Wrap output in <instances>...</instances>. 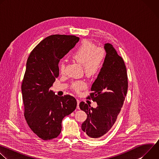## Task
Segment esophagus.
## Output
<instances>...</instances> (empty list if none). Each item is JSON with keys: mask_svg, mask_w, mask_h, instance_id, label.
I'll list each match as a JSON object with an SVG mask.
<instances>
[{"mask_svg": "<svg viewBox=\"0 0 159 159\" xmlns=\"http://www.w3.org/2000/svg\"><path fill=\"white\" fill-rule=\"evenodd\" d=\"M77 108L79 109V103H80V101L79 99H77Z\"/></svg>", "mask_w": 159, "mask_h": 159, "instance_id": "1", "label": "esophagus"}]
</instances>
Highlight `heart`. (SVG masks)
<instances>
[{
    "mask_svg": "<svg viewBox=\"0 0 159 159\" xmlns=\"http://www.w3.org/2000/svg\"><path fill=\"white\" fill-rule=\"evenodd\" d=\"M106 56V51L103 48L96 47V45L89 40H84L76 48L72 54V58L84 66V70L87 75L91 76L98 73L103 65ZM61 72H64L65 63L61 61L59 63ZM86 84L82 80L72 83V88L75 91L83 89Z\"/></svg>",
    "mask_w": 159,
    "mask_h": 159,
    "instance_id": "heart-1",
    "label": "heart"
}]
</instances>
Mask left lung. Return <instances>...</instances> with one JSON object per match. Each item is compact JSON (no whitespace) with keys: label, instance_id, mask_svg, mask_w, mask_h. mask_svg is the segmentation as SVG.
Segmentation results:
<instances>
[{"label":"left lung","instance_id":"1","mask_svg":"<svg viewBox=\"0 0 159 159\" xmlns=\"http://www.w3.org/2000/svg\"><path fill=\"white\" fill-rule=\"evenodd\" d=\"M106 52L103 65L91 87L88 97L98 104L96 108L81 102L79 107L87 115L82 129L91 139L99 138L112 128L123 105L128 90L126 68L110 43L104 44Z\"/></svg>","mask_w":159,"mask_h":159}]
</instances>
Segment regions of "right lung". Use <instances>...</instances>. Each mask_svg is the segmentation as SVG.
I'll list each match as a JSON object with an SVG mask.
<instances>
[{"label": "right lung", "instance_id": "right-lung-1", "mask_svg": "<svg viewBox=\"0 0 159 159\" xmlns=\"http://www.w3.org/2000/svg\"><path fill=\"white\" fill-rule=\"evenodd\" d=\"M79 41L74 35L53 34L43 39L31 52L21 90L25 117L31 129L43 140L57 138L63 118L75 109L70 95L58 96L50 89L59 75L58 63Z\"/></svg>", "mask_w": 159, "mask_h": 159}]
</instances>
